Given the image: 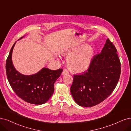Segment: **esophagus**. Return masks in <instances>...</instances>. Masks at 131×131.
<instances>
[{"instance_id": "34e87169", "label": "esophagus", "mask_w": 131, "mask_h": 131, "mask_svg": "<svg viewBox=\"0 0 131 131\" xmlns=\"http://www.w3.org/2000/svg\"><path fill=\"white\" fill-rule=\"evenodd\" d=\"M69 74V72L67 71V70L65 69V70H63V71L62 72V75H66V74Z\"/></svg>"}]
</instances>
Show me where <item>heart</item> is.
I'll return each instance as SVG.
<instances>
[{
	"label": "heart",
	"mask_w": 131,
	"mask_h": 131,
	"mask_svg": "<svg viewBox=\"0 0 131 131\" xmlns=\"http://www.w3.org/2000/svg\"><path fill=\"white\" fill-rule=\"evenodd\" d=\"M65 54L67 57V65L74 72L82 73L90 67L94 55V50L91 45H80L67 50Z\"/></svg>",
	"instance_id": "heart-1"
}]
</instances>
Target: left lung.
I'll use <instances>...</instances> for the list:
<instances>
[{
  "instance_id": "1",
  "label": "left lung",
  "mask_w": 131,
  "mask_h": 131,
  "mask_svg": "<svg viewBox=\"0 0 131 131\" xmlns=\"http://www.w3.org/2000/svg\"><path fill=\"white\" fill-rule=\"evenodd\" d=\"M120 72L117 50L107 39L101 53L93 57L88 71L74 75L71 93L74 101L88 107L102 102L115 89Z\"/></svg>"
}]
</instances>
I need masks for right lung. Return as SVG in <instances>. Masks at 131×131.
<instances>
[{
	"instance_id": "obj_1",
	"label": "right lung",
	"mask_w": 131,
	"mask_h": 131,
	"mask_svg": "<svg viewBox=\"0 0 131 131\" xmlns=\"http://www.w3.org/2000/svg\"><path fill=\"white\" fill-rule=\"evenodd\" d=\"M16 43L12 46L6 62V75L9 85L19 97L26 102L35 105L45 104L54 93V83L60 76L62 69L51 70L43 67L34 74L20 73L14 67L12 59Z\"/></svg>"
}]
</instances>
